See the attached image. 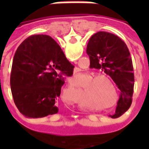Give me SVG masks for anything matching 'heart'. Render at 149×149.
Returning a JSON list of instances; mask_svg holds the SVG:
<instances>
[{
	"label": "heart",
	"mask_w": 149,
	"mask_h": 149,
	"mask_svg": "<svg viewBox=\"0 0 149 149\" xmlns=\"http://www.w3.org/2000/svg\"><path fill=\"white\" fill-rule=\"evenodd\" d=\"M93 75L89 73L85 74V78L88 79L83 84L88 98L101 105L103 109L115 106L118 102L119 95L112 79L107 75L98 74L93 77Z\"/></svg>",
	"instance_id": "heart-1"
}]
</instances>
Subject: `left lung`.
<instances>
[{"instance_id": "8db88e82", "label": "left lung", "mask_w": 149, "mask_h": 149, "mask_svg": "<svg viewBox=\"0 0 149 149\" xmlns=\"http://www.w3.org/2000/svg\"><path fill=\"white\" fill-rule=\"evenodd\" d=\"M86 52L91 68L104 70L121 92L116 113L112 116V118H117L131 106L133 94L134 72L128 47L114 34L98 32L90 37Z\"/></svg>"}]
</instances>
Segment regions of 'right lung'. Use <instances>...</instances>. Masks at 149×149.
Listing matches in <instances>:
<instances>
[{"label":"right lung","instance_id":"right-lung-1","mask_svg":"<svg viewBox=\"0 0 149 149\" xmlns=\"http://www.w3.org/2000/svg\"><path fill=\"white\" fill-rule=\"evenodd\" d=\"M74 66L52 37L33 35L19 45L13 60L10 86L16 106L28 118L58 112L56 100L65 77Z\"/></svg>","mask_w":149,"mask_h":149}]
</instances>
